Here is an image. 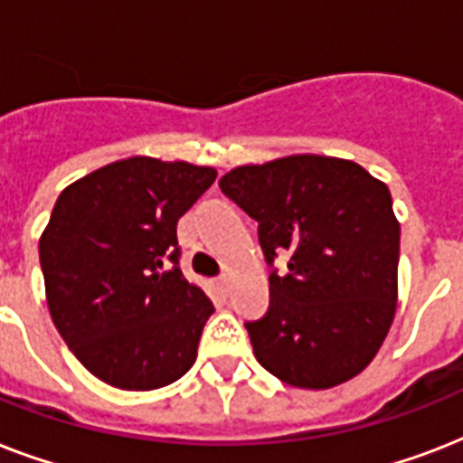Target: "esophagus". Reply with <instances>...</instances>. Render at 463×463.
I'll return each instance as SVG.
<instances>
[{
	"instance_id": "esophagus-1",
	"label": "esophagus",
	"mask_w": 463,
	"mask_h": 463,
	"mask_svg": "<svg viewBox=\"0 0 463 463\" xmlns=\"http://www.w3.org/2000/svg\"><path fill=\"white\" fill-rule=\"evenodd\" d=\"M216 283H218V288H221V290H228V276H218V279H216Z\"/></svg>"
}]
</instances>
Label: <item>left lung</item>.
Here are the masks:
<instances>
[{
  "instance_id": "1",
  "label": "left lung",
  "mask_w": 463,
  "mask_h": 463,
  "mask_svg": "<svg viewBox=\"0 0 463 463\" xmlns=\"http://www.w3.org/2000/svg\"><path fill=\"white\" fill-rule=\"evenodd\" d=\"M260 223L273 269L267 315L245 322L264 370L300 389H329L363 373L396 312L399 221L384 182L331 156L240 165L218 182Z\"/></svg>"
}]
</instances>
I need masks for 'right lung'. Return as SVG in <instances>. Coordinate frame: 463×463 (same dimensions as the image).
Returning <instances> with one entry per match:
<instances>
[{"instance_id":"obj_1","label":"right lung","mask_w":463,"mask_h":463,"mask_svg":"<svg viewBox=\"0 0 463 463\" xmlns=\"http://www.w3.org/2000/svg\"><path fill=\"white\" fill-rule=\"evenodd\" d=\"M213 180V167L134 156L76 180L54 203L40 238L47 307L105 384L148 392L194 365L213 303L182 276L177 221Z\"/></svg>"}]
</instances>
